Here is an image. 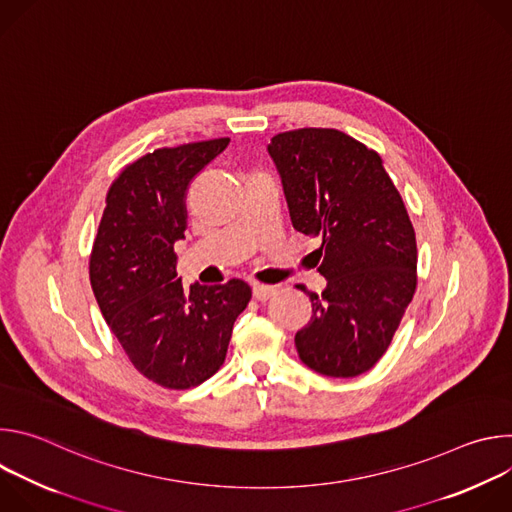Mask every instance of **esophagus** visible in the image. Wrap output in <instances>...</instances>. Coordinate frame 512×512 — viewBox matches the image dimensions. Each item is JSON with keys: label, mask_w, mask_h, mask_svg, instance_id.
<instances>
[{"label": "esophagus", "mask_w": 512, "mask_h": 512, "mask_svg": "<svg viewBox=\"0 0 512 512\" xmlns=\"http://www.w3.org/2000/svg\"><path fill=\"white\" fill-rule=\"evenodd\" d=\"M275 291H277V289H275L273 285L255 283V285H253V298L259 300V302H265V300H269V298L275 296Z\"/></svg>", "instance_id": "obj_1"}]
</instances>
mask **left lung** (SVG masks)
<instances>
[{
    "label": "left lung",
    "mask_w": 512,
    "mask_h": 512,
    "mask_svg": "<svg viewBox=\"0 0 512 512\" xmlns=\"http://www.w3.org/2000/svg\"><path fill=\"white\" fill-rule=\"evenodd\" d=\"M296 231L320 237L322 296L296 348L312 371L348 379L387 352L417 285V243L401 194L377 152L338 129L271 137ZM306 291V287H302Z\"/></svg>",
    "instance_id": "obj_1"
}]
</instances>
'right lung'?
Returning <instances> with one entry per match:
<instances>
[{"mask_svg":"<svg viewBox=\"0 0 512 512\" xmlns=\"http://www.w3.org/2000/svg\"><path fill=\"white\" fill-rule=\"evenodd\" d=\"M229 137L156 150L113 182L89 273L101 314L133 367L166 389H190L225 362L233 324L251 300L241 279L184 289L174 243L188 227L192 180Z\"/></svg>","mask_w":512,"mask_h":512,"instance_id":"obj_1","label":"right lung"}]
</instances>
